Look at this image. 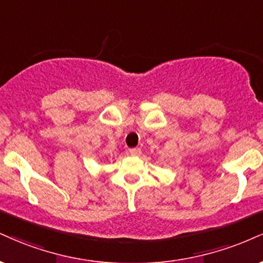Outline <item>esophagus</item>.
<instances>
[{
	"instance_id": "obj_1",
	"label": "esophagus",
	"mask_w": 263,
	"mask_h": 263,
	"mask_svg": "<svg viewBox=\"0 0 263 263\" xmlns=\"http://www.w3.org/2000/svg\"><path fill=\"white\" fill-rule=\"evenodd\" d=\"M129 154H131L132 157H140L142 154L141 148H131V149H129Z\"/></svg>"
}]
</instances>
